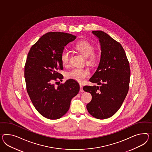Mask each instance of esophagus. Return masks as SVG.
Listing matches in <instances>:
<instances>
[{"instance_id": "esophagus-1", "label": "esophagus", "mask_w": 152, "mask_h": 152, "mask_svg": "<svg viewBox=\"0 0 152 152\" xmlns=\"http://www.w3.org/2000/svg\"><path fill=\"white\" fill-rule=\"evenodd\" d=\"M80 91H81V92H84V90L83 89V86L82 85H80Z\"/></svg>"}]
</instances>
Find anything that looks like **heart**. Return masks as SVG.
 I'll return each mask as SVG.
<instances>
[{"label":"heart","instance_id":"obj_1","mask_svg":"<svg viewBox=\"0 0 152 152\" xmlns=\"http://www.w3.org/2000/svg\"><path fill=\"white\" fill-rule=\"evenodd\" d=\"M74 48L86 58V63L88 64L93 66L97 62L98 55L94 52L95 50L94 46L89 41L86 40L80 41L75 45ZM69 57L70 55L68 51L66 50L62 51L61 55V61L63 65H66L69 63ZM89 75V70L80 68H74L66 74L68 78L80 83L84 82L86 78Z\"/></svg>","mask_w":152,"mask_h":152}]
</instances>
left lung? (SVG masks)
<instances>
[{"label":"left lung","mask_w":152,"mask_h":152,"mask_svg":"<svg viewBox=\"0 0 152 152\" xmlns=\"http://www.w3.org/2000/svg\"><path fill=\"white\" fill-rule=\"evenodd\" d=\"M101 46L100 60L89 81L100 86H84L92 100L86 105L91 115L97 119L113 116L121 107L128 93L130 68L121 44L102 31H93Z\"/></svg>","instance_id":"1"}]
</instances>
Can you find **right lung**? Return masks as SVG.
I'll list each match as a JSON object with an SVG mask.
<instances>
[{"label": "right lung", "mask_w": 152, "mask_h": 152, "mask_svg": "<svg viewBox=\"0 0 152 152\" xmlns=\"http://www.w3.org/2000/svg\"><path fill=\"white\" fill-rule=\"evenodd\" d=\"M75 39L66 33L48 32L31 47L27 55L24 73L27 93L35 109L48 119H58L65 115L80 89L79 83L72 79L58 86L54 84L57 78H63L58 72L63 69L61 53Z\"/></svg>", "instance_id": "add662e5"}]
</instances>
